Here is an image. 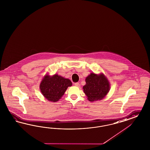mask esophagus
<instances>
[{
  "instance_id": "1",
  "label": "esophagus",
  "mask_w": 150,
  "mask_h": 150,
  "mask_svg": "<svg viewBox=\"0 0 150 150\" xmlns=\"http://www.w3.org/2000/svg\"><path fill=\"white\" fill-rule=\"evenodd\" d=\"M74 85L75 86H76V87H80V84H79V83H78V82L75 83H74Z\"/></svg>"
}]
</instances>
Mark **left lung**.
<instances>
[{
    "label": "left lung",
    "instance_id": "left-lung-1",
    "mask_svg": "<svg viewBox=\"0 0 150 150\" xmlns=\"http://www.w3.org/2000/svg\"><path fill=\"white\" fill-rule=\"evenodd\" d=\"M83 92L90 101L101 100L105 97L110 90V83L103 74L99 75L91 73L86 78Z\"/></svg>",
    "mask_w": 150,
    "mask_h": 150
}]
</instances>
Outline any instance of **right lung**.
<instances>
[{
	"label": "right lung",
	"mask_w": 150,
	"mask_h": 150,
	"mask_svg": "<svg viewBox=\"0 0 150 150\" xmlns=\"http://www.w3.org/2000/svg\"><path fill=\"white\" fill-rule=\"evenodd\" d=\"M72 86V82L68 79H65L57 74L52 76H45L41 82V92L49 101L56 102L64 95L68 87Z\"/></svg>",
	"instance_id": "right-lung-1"
}]
</instances>
